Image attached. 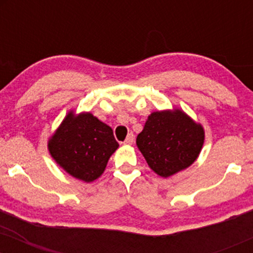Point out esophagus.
<instances>
[{"instance_id": "34e87169", "label": "esophagus", "mask_w": 253, "mask_h": 253, "mask_svg": "<svg viewBox=\"0 0 253 253\" xmlns=\"http://www.w3.org/2000/svg\"><path fill=\"white\" fill-rule=\"evenodd\" d=\"M133 143H134V134L133 133H129L128 135H127L126 140L124 141L125 145H132Z\"/></svg>"}]
</instances>
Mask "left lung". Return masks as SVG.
Returning <instances> with one entry per match:
<instances>
[{
	"label": "left lung",
	"instance_id": "obj_1",
	"mask_svg": "<svg viewBox=\"0 0 253 253\" xmlns=\"http://www.w3.org/2000/svg\"><path fill=\"white\" fill-rule=\"evenodd\" d=\"M205 130L181 109L153 112L136 136V146L157 175L170 177L196 161Z\"/></svg>",
	"mask_w": 253,
	"mask_h": 253
}]
</instances>
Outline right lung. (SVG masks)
Masks as SVG:
<instances>
[{
  "label": "right lung",
  "instance_id": "add662e5",
  "mask_svg": "<svg viewBox=\"0 0 253 253\" xmlns=\"http://www.w3.org/2000/svg\"><path fill=\"white\" fill-rule=\"evenodd\" d=\"M47 146L69 175L89 183L102 175L119 144L113 129L91 113L69 112Z\"/></svg>",
  "mask_w": 253,
  "mask_h": 253
}]
</instances>
